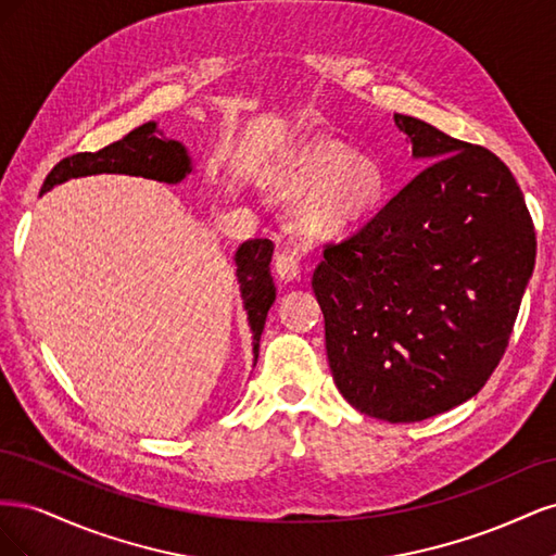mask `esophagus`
<instances>
[{"label": "esophagus", "mask_w": 556, "mask_h": 556, "mask_svg": "<svg viewBox=\"0 0 556 556\" xmlns=\"http://www.w3.org/2000/svg\"><path fill=\"white\" fill-rule=\"evenodd\" d=\"M274 268H276V274H278L280 280H296L299 274H301V262H299L294 252L282 250L276 255Z\"/></svg>", "instance_id": "esophagus-1"}]
</instances>
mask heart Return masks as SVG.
I'll return each instance as SVG.
<instances>
[{"mask_svg": "<svg viewBox=\"0 0 556 556\" xmlns=\"http://www.w3.org/2000/svg\"><path fill=\"white\" fill-rule=\"evenodd\" d=\"M319 190L301 223L311 231H339L357 223L371 211L382 194V174L374 162H355V155L341 143L319 141L308 146L299 157L294 172L296 190Z\"/></svg>", "mask_w": 556, "mask_h": 556, "instance_id": "1", "label": "heart"}]
</instances>
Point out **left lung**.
Here are the masks:
<instances>
[{"mask_svg": "<svg viewBox=\"0 0 556 556\" xmlns=\"http://www.w3.org/2000/svg\"><path fill=\"white\" fill-rule=\"evenodd\" d=\"M394 121L431 162L357 231L325 243L313 290L341 394L401 425L490 380L533 274L535 229L492 150L410 115Z\"/></svg>", "mask_w": 556, "mask_h": 556, "instance_id": "left-lung-1", "label": "left lung"}]
</instances>
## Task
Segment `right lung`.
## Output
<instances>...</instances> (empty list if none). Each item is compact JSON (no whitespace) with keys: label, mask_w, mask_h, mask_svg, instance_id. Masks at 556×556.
<instances>
[{"label":"right lung","mask_w":556,"mask_h":556,"mask_svg":"<svg viewBox=\"0 0 556 556\" xmlns=\"http://www.w3.org/2000/svg\"><path fill=\"white\" fill-rule=\"evenodd\" d=\"M190 172V160L178 141H166L160 137L155 123H146L131 129L125 139L115 141L97 153H76L60 160L43 180L41 192L53 185L90 174H129L155 178L162 182H178ZM274 243L268 239L245 241L237 250V276L241 282V296L252 329V345L255 359L260 352V336L266 323V313L276 299L271 278Z\"/></svg>","instance_id":"add662e5"}]
</instances>
